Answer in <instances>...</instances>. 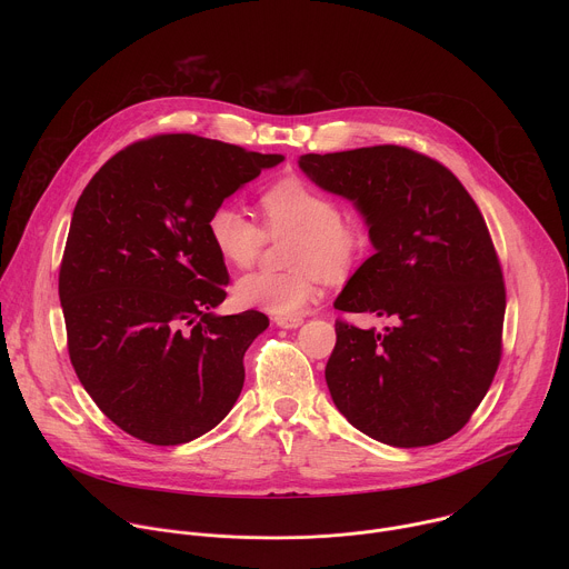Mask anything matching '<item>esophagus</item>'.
Returning a JSON list of instances; mask_svg holds the SVG:
<instances>
[{
  "label": "esophagus",
  "mask_w": 569,
  "mask_h": 569,
  "mask_svg": "<svg viewBox=\"0 0 569 569\" xmlns=\"http://www.w3.org/2000/svg\"><path fill=\"white\" fill-rule=\"evenodd\" d=\"M274 323L281 329H297V327H301L303 319L301 317H274Z\"/></svg>",
  "instance_id": "34e87169"
}]
</instances>
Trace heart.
Returning <instances> with one entry per match:
<instances>
[{
    "instance_id": "1",
    "label": "heart",
    "mask_w": 569,
    "mask_h": 569,
    "mask_svg": "<svg viewBox=\"0 0 569 569\" xmlns=\"http://www.w3.org/2000/svg\"><path fill=\"white\" fill-rule=\"evenodd\" d=\"M263 226L233 202H220L207 218V233L218 257L248 268L261 254L268 236L284 238L286 272L257 270L233 286L236 301L277 317L299 315L315 297L321 277L347 274L367 250L369 231L362 218L340 211L329 193L301 178H283L261 196Z\"/></svg>"
}]
</instances>
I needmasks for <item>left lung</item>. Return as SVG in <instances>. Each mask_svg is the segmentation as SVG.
<instances>
[{"instance_id": "obj_1", "label": "left lung", "mask_w": 569, "mask_h": 569, "mask_svg": "<svg viewBox=\"0 0 569 569\" xmlns=\"http://www.w3.org/2000/svg\"><path fill=\"white\" fill-rule=\"evenodd\" d=\"M299 169L353 202L376 250L336 308L396 321L382 333L336 321L327 362L336 408L393 448L450 439L502 356L505 281L475 200L443 164L402 146L310 152Z\"/></svg>"}]
</instances>
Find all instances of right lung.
<instances>
[{
	"instance_id": "obj_1",
	"label": "right lung",
	"mask_w": 569,
	"mask_h": 569,
	"mask_svg": "<svg viewBox=\"0 0 569 569\" xmlns=\"http://www.w3.org/2000/svg\"><path fill=\"white\" fill-rule=\"evenodd\" d=\"M281 161L157 134L108 159L78 198L58 277L67 349L80 385L123 432L189 443L233 408L242 356L270 319L213 312L229 274L207 218Z\"/></svg>"
}]
</instances>
